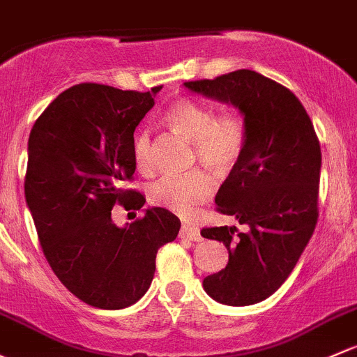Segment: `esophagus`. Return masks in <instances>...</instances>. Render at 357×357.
<instances>
[{"instance_id":"esophagus-1","label":"esophagus","mask_w":357,"mask_h":357,"mask_svg":"<svg viewBox=\"0 0 357 357\" xmlns=\"http://www.w3.org/2000/svg\"><path fill=\"white\" fill-rule=\"evenodd\" d=\"M181 238L191 239V241H202L200 229H198L197 226H193V224H183Z\"/></svg>"}]
</instances>
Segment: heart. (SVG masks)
<instances>
[{
	"instance_id": "heart-1",
	"label": "heart",
	"mask_w": 357,
	"mask_h": 357,
	"mask_svg": "<svg viewBox=\"0 0 357 357\" xmlns=\"http://www.w3.org/2000/svg\"><path fill=\"white\" fill-rule=\"evenodd\" d=\"M164 123L193 145L195 160L227 174L241 159L246 147V128L241 116L234 111L213 114L212 107L191 99H179L169 107ZM135 164L149 172L153 166L152 138L147 128H142L133 144ZM215 179L207 171H193L185 176H164L149 190V198L178 215L190 217L212 198Z\"/></svg>"
}]
</instances>
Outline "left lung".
<instances>
[{
  "mask_svg": "<svg viewBox=\"0 0 357 357\" xmlns=\"http://www.w3.org/2000/svg\"><path fill=\"white\" fill-rule=\"evenodd\" d=\"M183 85L243 116L245 152L217 191L215 205L246 231L202 229L204 238L229 251L226 268L205 277L204 289L222 305H255L286 282L317 226L320 142L298 97L257 71Z\"/></svg>",
  "mask_w": 357,
  "mask_h": 357,
  "instance_id": "obj_1",
  "label": "left lung"
}]
</instances>
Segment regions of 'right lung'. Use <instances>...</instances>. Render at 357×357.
<instances>
[{
  "label": "right lung",
  "instance_id": "1",
  "mask_svg": "<svg viewBox=\"0 0 357 357\" xmlns=\"http://www.w3.org/2000/svg\"><path fill=\"white\" fill-rule=\"evenodd\" d=\"M152 92L75 85L39 116L29 137L25 200L44 257L71 294L100 310L131 306L149 291L160 246L179 222L160 207L119 227L111 210L144 207L123 190L135 167V128L152 109Z\"/></svg>",
  "mask_w": 357,
  "mask_h": 357
}]
</instances>
